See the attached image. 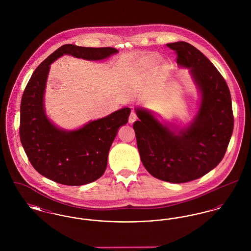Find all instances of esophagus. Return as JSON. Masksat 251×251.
<instances>
[{
    "label": "esophagus",
    "mask_w": 251,
    "mask_h": 251,
    "mask_svg": "<svg viewBox=\"0 0 251 251\" xmlns=\"http://www.w3.org/2000/svg\"><path fill=\"white\" fill-rule=\"evenodd\" d=\"M136 120H137V115H136V113L132 110L131 112V114H130V117H129V122H130V123H133Z\"/></svg>",
    "instance_id": "obj_1"
}]
</instances>
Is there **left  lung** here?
Segmentation results:
<instances>
[{
  "label": "left lung",
  "mask_w": 251,
  "mask_h": 251,
  "mask_svg": "<svg viewBox=\"0 0 251 251\" xmlns=\"http://www.w3.org/2000/svg\"><path fill=\"white\" fill-rule=\"evenodd\" d=\"M177 63L190 70L201 93L199 113L186 129L171 131L147 110L136 108L133 123L145 168L157 179L182 183L199 179L223 159L233 131L231 98L220 72L201 50L179 41L167 44Z\"/></svg>",
  "instance_id": "8db88e82"
}]
</instances>
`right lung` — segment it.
<instances>
[{
	"label": "right lung",
	"instance_id": "obj_1",
	"mask_svg": "<svg viewBox=\"0 0 251 251\" xmlns=\"http://www.w3.org/2000/svg\"><path fill=\"white\" fill-rule=\"evenodd\" d=\"M119 50L66 44L44 60L31 76L21 103L20 137L30 163L42 176L65 185H84L100 178L107 167L108 153L131 108L118 110L81 129L65 131L45 114L44 92L50 64L64 54L85 60H102Z\"/></svg>",
	"mask_w": 251,
	"mask_h": 251
}]
</instances>
